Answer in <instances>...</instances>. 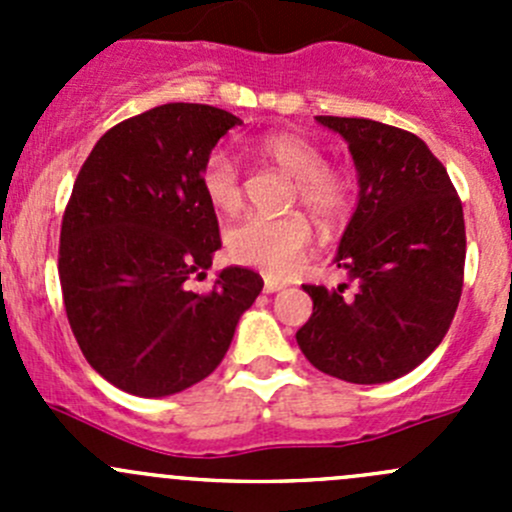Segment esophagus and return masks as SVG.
<instances>
[{
	"label": "esophagus",
	"mask_w": 512,
	"mask_h": 512,
	"mask_svg": "<svg viewBox=\"0 0 512 512\" xmlns=\"http://www.w3.org/2000/svg\"><path fill=\"white\" fill-rule=\"evenodd\" d=\"M280 289H285V282L275 280V277H265V292H267V294L280 292Z\"/></svg>",
	"instance_id": "1"
}]
</instances>
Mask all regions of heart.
I'll list each match as a JSON object with an SVG mask.
<instances>
[{
  "instance_id": "b5f03b06",
  "label": "heart",
  "mask_w": 512,
  "mask_h": 512,
  "mask_svg": "<svg viewBox=\"0 0 512 512\" xmlns=\"http://www.w3.org/2000/svg\"><path fill=\"white\" fill-rule=\"evenodd\" d=\"M260 156L275 160L294 178L297 198L322 225H334L347 215L352 190L347 178L324 165L322 151L304 136L292 131H275L255 141ZM205 198L220 213H235L242 203V185L237 160L227 148H215L205 158L200 173ZM314 240V227L302 213L247 215L227 235L232 257L255 265L270 275H287L294 270Z\"/></svg>"
}]
</instances>
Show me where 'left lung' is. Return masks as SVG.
<instances>
[{
  "instance_id": "left-lung-1",
  "label": "left lung",
  "mask_w": 512,
  "mask_h": 512,
  "mask_svg": "<svg viewBox=\"0 0 512 512\" xmlns=\"http://www.w3.org/2000/svg\"><path fill=\"white\" fill-rule=\"evenodd\" d=\"M317 123L347 141L359 198L334 255L347 282L304 285L314 312L297 344L324 374L386 384L428 359L451 327L466 265L461 200L414 133L369 118Z\"/></svg>"
}]
</instances>
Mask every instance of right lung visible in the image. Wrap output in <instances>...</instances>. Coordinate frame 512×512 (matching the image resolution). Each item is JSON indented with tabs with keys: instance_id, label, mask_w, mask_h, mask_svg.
Returning <instances> with one entry per match:
<instances>
[{
	"instance_id": "right-lung-1",
	"label": "right lung",
	"mask_w": 512,
	"mask_h": 512,
	"mask_svg": "<svg viewBox=\"0 0 512 512\" xmlns=\"http://www.w3.org/2000/svg\"><path fill=\"white\" fill-rule=\"evenodd\" d=\"M240 118L163 103L103 133L61 223L59 280L86 361L116 389L163 399L213 374L262 277L225 267L213 292L185 282L220 250L200 173Z\"/></svg>"
}]
</instances>
